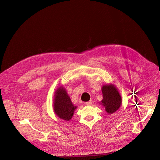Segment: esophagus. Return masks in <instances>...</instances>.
Returning <instances> with one entry per match:
<instances>
[{"instance_id":"esophagus-1","label":"esophagus","mask_w":160,"mask_h":160,"mask_svg":"<svg viewBox=\"0 0 160 160\" xmlns=\"http://www.w3.org/2000/svg\"><path fill=\"white\" fill-rule=\"evenodd\" d=\"M85 104H86V105H87V106L92 105V101L90 100V101H88V102H86Z\"/></svg>"}]
</instances>
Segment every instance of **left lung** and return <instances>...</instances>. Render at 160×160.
I'll return each mask as SVG.
<instances>
[{"label": "left lung", "mask_w": 160, "mask_h": 160, "mask_svg": "<svg viewBox=\"0 0 160 160\" xmlns=\"http://www.w3.org/2000/svg\"><path fill=\"white\" fill-rule=\"evenodd\" d=\"M102 100L101 104L108 114L116 112L121 106L122 100L117 87L112 84L104 85L102 87Z\"/></svg>", "instance_id": "left-lung-1"}]
</instances>
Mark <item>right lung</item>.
Returning <instances> with one entry per match:
<instances>
[{"instance_id": "1", "label": "right lung", "mask_w": 160, "mask_h": 160, "mask_svg": "<svg viewBox=\"0 0 160 160\" xmlns=\"http://www.w3.org/2000/svg\"><path fill=\"white\" fill-rule=\"evenodd\" d=\"M77 108V107L73 105L64 88L59 87L55 92L54 99V111L56 115L62 120L69 121L72 119Z\"/></svg>"}]
</instances>
